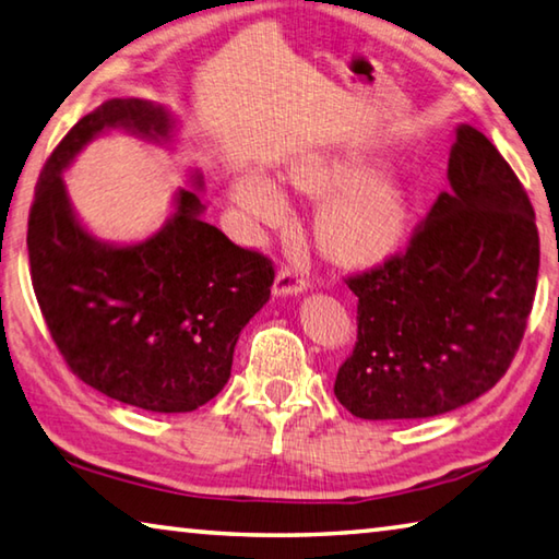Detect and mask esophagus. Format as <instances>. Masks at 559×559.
Returning <instances> with one entry per match:
<instances>
[{
    "mask_svg": "<svg viewBox=\"0 0 559 559\" xmlns=\"http://www.w3.org/2000/svg\"><path fill=\"white\" fill-rule=\"evenodd\" d=\"M308 288V281L302 276L300 271L296 269H281L276 273V283H273V296H300V293H306Z\"/></svg>",
    "mask_w": 559,
    "mask_h": 559,
    "instance_id": "34e87169",
    "label": "esophagus"
}]
</instances>
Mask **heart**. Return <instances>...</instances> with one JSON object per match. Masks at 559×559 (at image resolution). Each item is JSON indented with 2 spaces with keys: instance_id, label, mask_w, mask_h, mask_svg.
Instances as JSON below:
<instances>
[{
  "instance_id": "1",
  "label": "heart",
  "mask_w": 559,
  "mask_h": 559,
  "mask_svg": "<svg viewBox=\"0 0 559 559\" xmlns=\"http://www.w3.org/2000/svg\"><path fill=\"white\" fill-rule=\"evenodd\" d=\"M300 187L337 194L323 216L325 243L345 259H367L400 239L404 226L402 194L390 179H367V169L349 159H313L300 169ZM234 204L263 229L286 224L290 202L271 177L246 173L234 182Z\"/></svg>"
}]
</instances>
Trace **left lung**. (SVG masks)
I'll list each match as a JSON object with an SVG mask.
<instances>
[{
  "label": "left lung",
  "instance_id": "1",
  "mask_svg": "<svg viewBox=\"0 0 559 559\" xmlns=\"http://www.w3.org/2000/svg\"><path fill=\"white\" fill-rule=\"evenodd\" d=\"M449 192L406 249L347 278L357 345L335 396L359 419H427L506 374L533 310L540 239L523 185L484 132L461 122Z\"/></svg>",
  "mask_w": 559,
  "mask_h": 559
}]
</instances>
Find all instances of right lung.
<instances>
[{
    "label": "right lung",
    "instance_id": "right-lung-1",
    "mask_svg": "<svg viewBox=\"0 0 559 559\" xmlns=\"http://www.w3.org/2000/svg\"><path fill=\"white\" fill-rule=\"evenodd\" d=\"M110 130L169 145L177 116L153 100L110 98L53 150L26 234L36 300L59 353L93 390L145 412H194L229 382L236 340L269 302L276 273L204 222V175L192 167L193 189H177L159 231L130 243L93 234L63 175Z\"/></svg>",
    "mask_w": 559,
    "mask_h": 559
}]
</instances>
